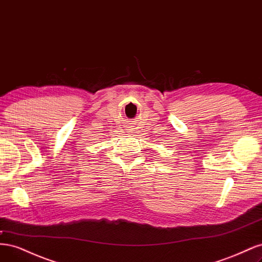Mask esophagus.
Here are the masks:
<instances>
[{"label":"esophagus","instance_id":"obj_1","mask_svg":"<svg viewBox=\"0 0 262 262\" xmlns=\"http://www.w3.org/2000/svg\"><path fill=\"white\" fill-rule=\"evenodd\" d=\"M126 129H128V131H132V128H131V126H128V128H126Z\"/></svg>","mask_w":262,"mask_h":262}]
</instances>
